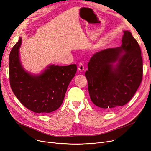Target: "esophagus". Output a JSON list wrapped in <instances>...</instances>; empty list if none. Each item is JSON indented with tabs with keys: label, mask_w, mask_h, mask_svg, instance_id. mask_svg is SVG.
Segmentation results:
<instances>
[{
	"label": "esophagus",
	"mask_w": 151,
	"mask_h": 151,
	"mask_svg": "<svg viewBox=\"0 0 151 151\" xmlns=\"http://www.w3.org/2000/svg\"><path fill=\"white\" fill-rule=\"evenodd\" d=\"M78 69L80 72H83L84 70V64L82 63V62H80L79 65V67H78Z\"/></svg>",
	"instance_id": "esophagus-1"
}]
</instances>
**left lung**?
Wrapping results in <instances>:
<instances>
[{
	"label": "left lung",
	"instance_id": "1",
	"mask_svg": "<svg viewBox=\"0 0 151 151\" xmlns=\"http://www.w3.org/2000/svg\"><path fill=\"white\" fill-rule=\"evenodd\" d=\"M123 32L121 46L93 54L85 74L92 102L106 111L126 104L142 81L141 48L131 32Z\"/></svg>",
	"mask_w": 151,
	"mask_h": 151
}]
</instances>
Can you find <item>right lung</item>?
Masks as SVG:
<instances>
[{
  "label": "right lung",
  "instance_id": "obj_1",
  "mask_svg": "<svg viewBox=\"0 0 151 151\" xmlns=\"http://www.w3.org/2000/svg\"><path fill=\"white\" fill-rule=\"evenodd\" d=\"M22 38L9 55V79L11 89L19 101L31 111L50 113L63 102L67 87L77 71L76 64L49 65L39 74L26 71L20 59Z\"/></svg>",
  "mask_w": 151,
  "mask_h": 151
}]
</instances>
